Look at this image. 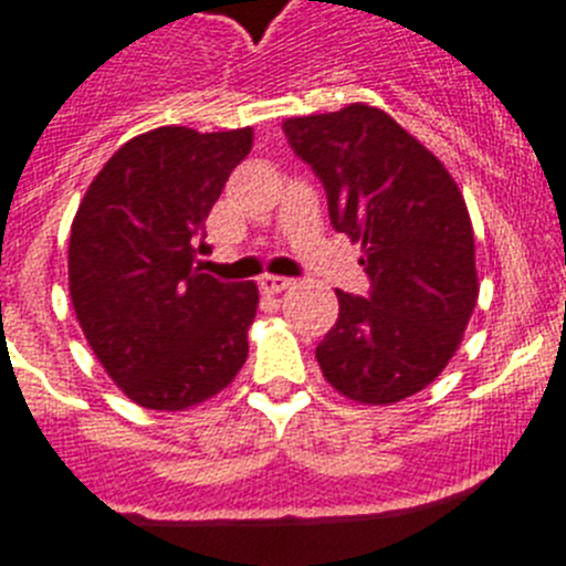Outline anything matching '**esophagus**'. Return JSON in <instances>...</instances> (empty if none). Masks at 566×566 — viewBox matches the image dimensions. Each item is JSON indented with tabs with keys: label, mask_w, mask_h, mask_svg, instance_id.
<instances>
[{
	"label": "esophagus",
	"mask_w": 566,
	"mask_h": 566,
	"mask_svg": "<svg viewBox=\"0 0 566 566\" xmlns=\"http://www.w3.org/2000/svg\"><path fill=\"white\" fill-rule=\"evenodd\" d=\"M258 286H260V292H263V294H280V292H286V289H292L294 280L292 277H277V274H263Z\"/></svg>",
	"instance_id": "esophagus-1"
}]
</instances>
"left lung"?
<instances>
[{
    "label": "left lung",
    "instance_id": "obj_1",
    "mask_svg": "<svg viewBox=\"0 0 566 566\" xmlns=\"http://www.w3.org/2000/svg\"><path fill=\"white\" fill-rule=\"evenodd\" d=\"M283 133L371 277V297L337 289L339 317L314 352L319 371L352 402H402L444 371L476 308L468 203L437 155L371 104L286 118Z\"/></svg>",
    "mask_w": 566,
    "mask_h": 566
}]
</instances>
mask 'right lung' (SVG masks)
<instances>
[{
    "label": "right lung",
    "mask_w": 566,
    "mask_h": 566,
    "mask_svg": "<svg viewBox=\"0 0 566 566\" xmlns=\"http://www.w3.org/2000/svg\"><path fill=\"white\" fill-rule=\"evenodd\" d=\"M254 129L135 135L102 167L70 227V300L90 348L124 397L187 411L221 394L249 357L254 283L195 266L207 218Z\"/></svg>",
    "instance_id": "add662e5"
}]
</instances>
